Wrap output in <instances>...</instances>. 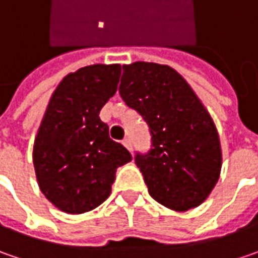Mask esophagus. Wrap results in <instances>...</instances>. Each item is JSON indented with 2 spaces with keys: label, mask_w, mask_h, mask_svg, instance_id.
<instances>
[{
  "label": "esophagus",
  "mask_w": 258,
  "mask_h": 258,
  "mask_svg": "<svg viewBox=\"0 0 258 258\" xmlns=\"http://www.w3.org/2000/svg\"><path fill=\"white\" fill-rule=\"evenodd\" d=\"M122 144H124L130 151H133V144H131V140H130V139H125V140L122 141Z\"/></svg>",
  "instance_id": "esophagus-1"
}]
</instances>
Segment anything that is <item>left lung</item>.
<instances>
[{
  "label": "left lung",
  "mask_w": 258,
  "mask_h": 258,
  "mask_svg": "<svg viewBox=\"0 0 258 258\" xmlns=\"http://www.w3.org/2000/svg\"><path fill=\"white\" fill-rule=\"evenodd\" d=\"M122 71L119 95L150 128V151L136 154L149 194L173 211L199 207L221 173L222 153L214 119L173 68L134 62Z\"/></svg>",
  "instance_id": "obj_1"
}]
</instances>
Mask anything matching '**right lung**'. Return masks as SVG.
<instances>
[{
	"mask_svg": "<svg viewBox=\"0 0 258 258\" xmlns=\"http://www.w3.org/2000/svg\"><path fill=\"white\" fill-rule=\"evenodd\" d=\"M119 64H91L66 75L51 95L33 149L40 190L66 214L99 207L130 151L111 140L99 111L117 92Z\"/></svg>",
	"mask_w": 258,
	"mask_h": 258,
	"instance_id": "add662e5",
	"label": "right lung"
}]
</instances>
